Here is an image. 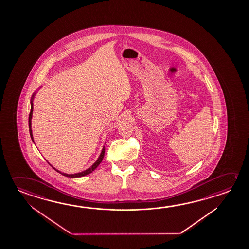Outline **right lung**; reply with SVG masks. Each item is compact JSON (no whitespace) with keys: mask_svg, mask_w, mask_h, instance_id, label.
<instances>
[{"mask_svg":"<svg viewBox=\"0 0 249 249\" xmlns=\"http://www.w3.org/2000/svg\"><path fill=\"white\" fill-rule=\"evenodd\" d=\"M32 112H33V102H31V109H30V113H29V133H30L31 139L33 140L32 129H31V118H32ZM104 154H105V147H103L102 153H101V155H100V157H99L98 160L95 161V163H94L92 167H90L89 168H88L87 170L82 172V173H78V174H75V175H67V174H64V173H61V172L58 171V170H56L55 168H54V169H55L56 171L59 172V173H61V175H63L64 176H67V177H72V178H74V177H82V176H87V175H89L90 173H92V172L94 171V169H95L96 167H98L100 163L102 162L103 157H104Z\"/></svg>","mask_w":249,"mask_h":249,"instance_id":"obj_1","label":"right lung"}]
</instances>
